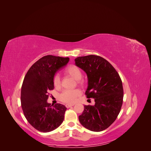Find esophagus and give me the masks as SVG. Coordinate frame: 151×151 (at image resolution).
<instances>
[{
    "instance_id": "1",
    "label": "esophagus",
    "mask_w": 151,
    "mask_h": 151,
    "mask_svg": "<svg viewBox=\"0 0 151 151\" xmlns=\"http://www.w3.org/2000/svg\"><path fill=\"white\" fill-rule=\"evenodd\" d=\"M74 104H65V106L67 107V108H70V107H71V106H74Z\"/></svg>"
}]
</instances>
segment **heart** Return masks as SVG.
<instances>
[{
  "mask_svg": "<svg viewBox=\"0 0 151 151\" xmlns=\"http://www.w3.org/2000/svg\"><path fill=\"white\" fill-rule=\"evenodd\" d=\"M64 73L65 74L72 77L73 79L77 81V84L80 86H84V82L81 79L82 72L79 67L76 65H70L66 67L64 70ZM53 83L55 87H58L60 84V77L58 75L55 76L53 79ZM81 94V91L78 89L74 90H63L59 96V99L62 102L66 103H74L77 99L78 98Z\"/></svg>",
  "mask_w": 151,
  "mask_h": 151,
  "instance_id": "heart-1",
  "label": "heart"
}]
</instances>
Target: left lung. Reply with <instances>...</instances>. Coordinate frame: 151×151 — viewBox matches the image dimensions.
<instances>
[{"label":"left lung","instance_id":"obj_1","mask_svg":"<svg viewBox=\"0 0 151 151\" xmlns=\"http://www.w3.org/2000/svg\"><path fill=\"white\" fill-rule=\"evenodd\" d=\"M75 62L88 76L86 97L95 101L93 106L85 105L79 122L89 130L103 131L115 121L120 111L123 98L121 78L111 63L101 57H79Z\"/></svg>","mask_w":151,"mask_h":151}]
</instances>
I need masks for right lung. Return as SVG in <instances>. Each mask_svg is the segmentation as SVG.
<instances>
[{
  "instance_id": "obj_1",
  "label": "right lung",
  "mask_w": 151,
  "mask_h": 151,
  "mask_svg": "<svg viewBox=\"0 0 151 151\" xmlns=\"http://www.w3.org/2000/svg\"><path fill=\"white\" fill-rule=\"evenodd\" d=\"M68 61V57H43L30 67L24 77L21 87V107L26 120L40 132L56 129L64 119L67 108L60 103L53 106L47 99L49 91L54 89L55 74Z\"/></svg>"
}]
</instances>
